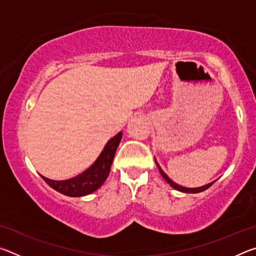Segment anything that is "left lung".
Here are the masks:
<instances>
[{
  "label": "left lung",
  "instance_id": "8db88e82",
  "mask_svg": "<svg viewBox=\"0 0 256 256\" xmlns=\"http://www.w3.org/2000/svg\"><path fill=\"white\" fill-rule=\"evenodd\" d=\"M154 162H156V164H157V167H158V170H159V172L160 174H162V176L164 177V180L167 182L168 184H170L172 188H175V190H180V192H183V193H200V192H203V190H206V188H209L210 186L214 183V182H211V183H209V184H206V185H203V186H200V188H184V186H180V185H178L177 183H175V182H172L170 177H168L166 174H164V170H162V168H160V166L158 164V162H157V160H156V158H154Z\"/></svg>",
  "mask_w": 256,
  "mask_h": 256
}]
</instances>
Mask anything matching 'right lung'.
Returning a JSON list of instances; mask_svg holds the SVG:
<instances>
[{
  "mask_svg": "<svg viewBox=\"0 0 256 256\" xmlns=\"http://www.w3.org/2000/svg\"><path fill=\"white\" fill-rule=\"evenodd\" d=\"M122 132H118L114 138H112L104 146L96 162L82 174L66 180H53L42 175L40 176L52 188L64 194V196L78 198L94 193L105 183L108 175H110L112 159H114L116 149L122 140Z\"/></svg>",
  "mask_w": 256,
  "mask_h": 256,
  "instance_id": "add662e5",
  "label": "right lung"
}]
</instances>
